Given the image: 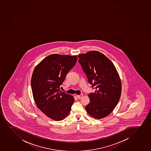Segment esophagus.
I'll return each instance as SVG.
<instances>
[{
    "mask_svg": "<svg viewBox=\"0 0 151 151\" xmlns=\"http://www.w3.org/2000/svg\"><path fill=\"white\" fill-rule=\"evenodd\" d=\"M77 96L78 99H81L83 97V94H81L80 95H77Z\"/></svg>",
    "mask_w": 151,
    "mask_h": 151,
    "instance_id": "1",
    "label": "esophagus"
}]
</instances>
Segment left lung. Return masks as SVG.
<instances>
[{"label":"left lung","mask_w":151,"mask_h":151,"mask_svg":"<svg viewBox=\"0 0 151 151\" xmlns=\"http://www.w3.org/2000/svg\"><path fill=\"white\" fill-rule=\"evenodd\" d=\"M78 57L89 83L96 87L95 92L88 95L90 103L86 111L95 119L104 118L115 109L121 97L118 72L112 61L97 51L81 54Z\"/></svg>","instance_id":"8db88e82"}]
</instances>
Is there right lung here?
<instances>
[{"label":"right lung","instance_id":"add662e5","mask_svg":"<svg viewBox=\"0 0 151 151\" xmlns=\"http://www.w3.org/2000/svg\"><path fill=\"white\" fill-rule=\"evenodd\" d=\"M77 60V55L53 54L43 59L33 70L31 83L34 101L38 108L52 120H63L70 113L74 98L60 91V85Z\"/></svg>","mask_w":151,"mask_h":151}]
</instances>
